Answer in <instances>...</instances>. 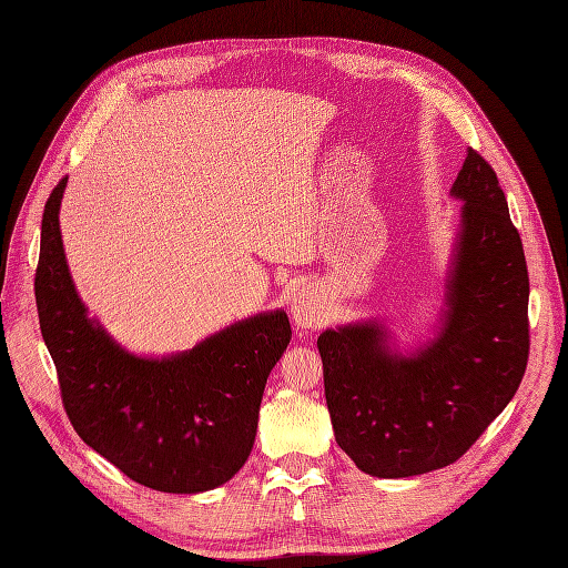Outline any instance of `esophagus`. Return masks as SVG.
Instances as JSON below:
<instances>
[{"label":"esophagus","mask_w":568,"mask_h":568,"mask_svg":"<svg viewBox=\"0 0 568 568\" xmlns=\"http://www.w3.org/2000/svg\"><path fill=\"white\" fill-rule=\"evenodd\" d=\"M293 318L300 328H314L322 322V314H324V300L322 295L316 293V290H302V293L295 295L293 300Z\"/></svg>","instance_id":"34e87169"}]
</instances>
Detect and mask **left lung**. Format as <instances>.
<instances>
[{"label": "left lung", "instance_id": "8db88e82", "mask_svg": "<svg viewBox=\"0 0 568 568\" xmlns=\"http://www.w3.org/2000/svg\"><path fill=\"white\" fill-rule=\"evenodd\" d=\"M450 194L465 203L439 336L410 357L388 351L379 324L324 331L316 341L336 442L374 477L456 463L526 374V254L497 172L475 149Z\"/></svg>", "mask_w": 568, "mask_h": 568}]
</instances>
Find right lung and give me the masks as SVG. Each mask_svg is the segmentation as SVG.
<instances>
[{"label": "right lung", "instance_id": "add662e5", "mask_svg": "<svg viewBox=\"0 0 568 568\" xmlns=\"http://www.w3.org/2000/svg\"><path fill=\"white\" fill-rule=\"evenodd\" d=\"M64 186L67 178L42 213L36 304L71 427L143 487L196 494L227 483L250 458L266 379L293 338L287 314L252 316L165 359L124 353L71 283Z\"/></svg>", "mask_w": 568, "mask_h": 568}]
</instances>
